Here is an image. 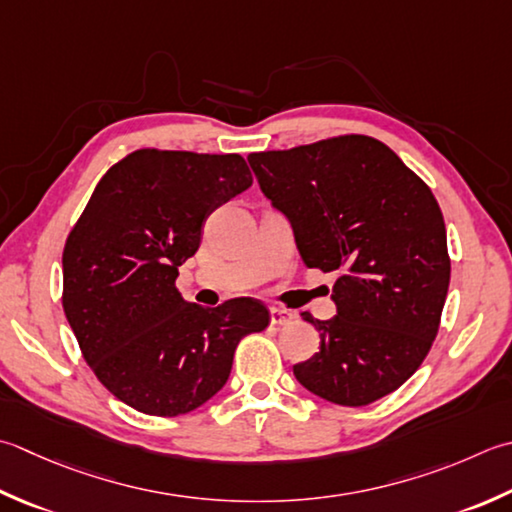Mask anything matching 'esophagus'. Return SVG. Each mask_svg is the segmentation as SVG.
<instances>
[{
	"instance_id": "obj_1",
	"label": "esophagus",
	"mask_w": 512,
	"mask_h": 512,
	"mask_svg": "<svg viewBox=\"0 0 512 512\" xmlns=\"http://www.w3.org/2000/svg\"><path fill=\"white\" fill-rule=\"evenodd\" d=\"M293 319H295V315L286 308H270V324L288 326L290 322H293Z\"/></svg>"
}]
</instances>
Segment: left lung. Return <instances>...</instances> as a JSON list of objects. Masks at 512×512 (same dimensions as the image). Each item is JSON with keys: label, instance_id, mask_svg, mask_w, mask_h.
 I'll list each match as a JSON object with an SVG mask.
<instances>
[{"label": "left lung", "instance_id": "obj_1", "mask_svg": "<svg viewBox=\"0 0 512 512\" xmlns=\"http://www.w3.org/2000/svg\"><path fill=\"white\" fill-rule=\"evenodd\" d=\"M262 193L290 222L308 268L337 270V315L306 322L319 353L293 366L297 382L339 406L393 393L422 366L450 282L442 210L393 150L342 135L250 153Z\"/></svg>", "mask_w": 512, "mask_h": 512}]
</instances>
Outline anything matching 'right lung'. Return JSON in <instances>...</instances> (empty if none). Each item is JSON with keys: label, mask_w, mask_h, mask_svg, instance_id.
<instances>
[{"label": "right lung", "mask_w": 512, "mask_h": 512, "mask_svg": "<svg viewBox=\"0 0 512 512\" xmlns=\"http://www.w3.org/2000/svg\"><path fill=\"white\" fill-rule=\"evenodd\" d=\"M242 155L142 148L99 179L64 246V313L82 355L119 402L177 417L228 382L239 339L268 326L253 297L190 304L175 279L208 215L244 193Z\"/></svg>", "instance_id": "obj_1"}]
</instances>
